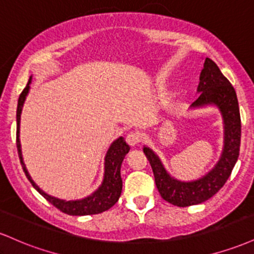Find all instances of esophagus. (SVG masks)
<instances>
[{
    "instance_id": "obj_1",
    "label": "esophagus",
    "mask_w": 254,
    "mask_h": 254,
    "mask_svg": "<svg viewBox=\"0 0 254 254\" xmlns=\"http://www.w3.org/2000/svg\"><path fill=\"white\" fill-rule=\"evenodd\" d=\"M142 141V135L137 131H131L127 135V142L130 145H137Z\"/></svg>"
}]
</instances>
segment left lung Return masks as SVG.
<instances>
[{"instance_id":"left-lung-1","label":"left lung","mask_w":254,"mask_h":254,"mask_svg":"<svg viewBox=\"0 0 254 254\" xmlns=\"http://www.w3.org/2000/svg\"><path fill=\"white\" fill-rule=\"evenodd\" d=\"M198 98L192 106L214 104L220 109L224 123V147L220 161L205 177L194 182H179L166 172L161 161L148 147L143 153L153 168L156 188L161 197L177 206H190L211 198L226 184L238 161L240 151L241 119L234 87L223 76L216 63L205 58L199 76Z\"/></svg>"}]
</instances>
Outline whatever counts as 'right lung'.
Listing matches in <instances>:
<instances>
[{"label":"right lung","instance_id":"add662e5","mask_svg":"<svg viewBox=\"0 0 254 254\" xmlns=\"http://www.w3.org/2000/svg\"><path fill=\"white\" fill-rule=\"evenodd\" d=\"M31 78L28 80L27 86L25 87L24 90L21 92L19 97V101H17V110H16V147H17V154H19L20 162H21L22 170H24L26 177L30 180L32 186L39 192L42 196L49 200L52 205L56 206L58 210H61L64 214L68 215H75V216H83V215H95L100 214V212L109 210L111 206L115 205L119 199V196L122 193V183L121 178V166L123 162L125 155L129 153L130 147L124 141L123 137H119L116 139L111 147L107 150L106 156H105V174H104V182L101 184L100 188L89 197L83 198L80 200H65L58 199V198L51 197L46 194L45 192L40 190L36 185V183L31 179L30 174H28L26 166L22 160L21 154V144H20V117H21V111L22 105L25 103L26 95H27L28 89H30Z\"/></svg>","mask_w":254,"mask_h":254}]
</instances>
